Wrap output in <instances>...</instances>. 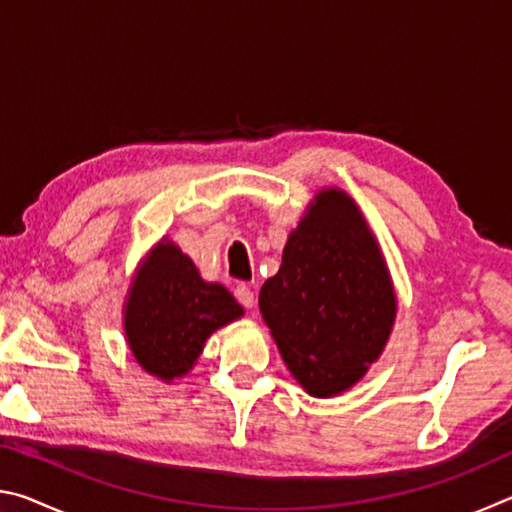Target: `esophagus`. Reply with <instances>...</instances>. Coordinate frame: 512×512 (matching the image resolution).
<instances>
[{
  "instance_id": "1",
  "label": "esophagus",
  "mask_w": 512,
  "mask_h": 512,
  "mask_svg": "<svg viewBox=\"0 0 512 512\" xmlns=\"http://www.w3.org/2000/svg\"><path fill=\"white\" fill-rule=\"evenodd\" d=\"M235 296H237V300L246 309H253L255 307V293H253V289L246 287V284H239V287L235 289Z\"/></svg>"
}]
</instances>
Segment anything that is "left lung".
<instances>
[{
    "mask_svg": "<svg viewBox=\"0 0 512 512\" xmlns=\"http://www.w3.org/2000/svg\"><path fill=\"white\" fill-rule=\"evenodd\" d=\"M284 363L309 395L332 397L384 352L397 298L375 235L352 198L320 189L259 291Z\"/></svg>",
    "mask_w": 512,
    "mask_h": 512,
    "instance_id": "left-lung-1",
    "label": "left lung"
}]
</instances>
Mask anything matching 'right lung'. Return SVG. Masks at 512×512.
<instances>
[{
    "label": "right lung",
    "instance_id": "1",
    "mask_svg": "<svg viewBox=\"0 0 512 512\" xmlns=\"http://www.w3.org/2000/svg\"><path fill=\"white\" fill-rule=\"evenodd\" d=\"M244 307L216 282H205L183 250L162 239L137 268L124 302V332L135 361L171 384L185 377L216 329Z\"/></svg>",
    "mask_w": 512,
    "mask_h": 512
}]
</instances>
